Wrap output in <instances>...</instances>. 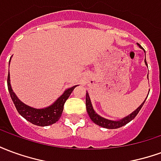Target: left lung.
Here are the masks:
<instances>
[{
  "label": "left lung",
  "mask_w": 161,
  "mask_h": 161,
  "mask_svg": "<svg viewBox=\"0 0 161 161\" xmlns=\"http://www.w3.org/2000/svg\"><path fill=\"white\" fill-rule=\"evenodd\" d=\"M138 46H140V48H142V46H140L138 44ZM145 52V51H144ZM145 64L146 65H147V61L145 59ZM147 78H148V73H147ZM149 93V92H148ZM148 96V95H147ZM147 99V98H146ZM146 99L144 100V102L142 103V104L139 106L138 108L135 109V111H133L131 114H129L127 116H125L123 118L119 119V120H116V121H114V120H108V119H106L104 117H103L101 115H99L95 111L94 108H93V106H92V103H91V98H90V96H89V93L86 92V109H87L88 115L90 116V118L91 119V121L95 122L96 124L100 126V127H103V128H108V129H115V128H121L124 125L128 124L129 121H131L133 119L135 118V116L137 115V114L139 113V111L141 110V108H142V106L145 103Z\"/></svg>",
  "instance_id": "obj_1"
}]
</instances>
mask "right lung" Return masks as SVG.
<instances>
[{
	"instance_id": "add662e5",
	"label": "right lung",
	"mask_w": 161,
	"mask_h": 161,
	"mask_svg": "<svg viewBox=\"0 0 161 161\" xmlns=\"http://www.w3.org/2000/svg\"><path fill=\"white\" fill-rule=\"evenodd\" d=\"M11 60V58H10ZM10 64V61H9ZM77 85H75L73 87H70L66 89L64 91V93L59 97L57 99L56 101L53 103V104L50 105L48 107L43 108H36L31 107L29 105H26L19 99V97L15 95V93L13 91L10 84V75L8 76V88L9 94L12 98L14 103L15 105V108L17 111L22 117L26 119V121H30L37 126L40 127H46L49 126L53 123H55L58 121L61 117V115L63 113L64 105L68 97H70L71 92L73 91L75 87Z\"/></svg>"
}]
</instances>
